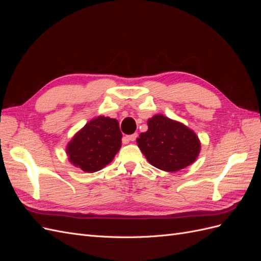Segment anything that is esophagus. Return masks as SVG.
I'll use <instances>...</instances> for the list:
<instances>
[{"instance_id":"esophagus-1","label":"esophagus","mask_w":261,"mask_h":261,"mask_svg":"<svg viewBox=\"0 0 261 261\" xmlns=\"http://www.w3.org/2000/svg\"><path fill=\"white\" fill-rule=\"evenodd\" d=\"M136 138H137V134L136 133L133 134V135H128V136L125 137V139L127 140V141H134V140H136Z\"/></svg>"}]
</instances>
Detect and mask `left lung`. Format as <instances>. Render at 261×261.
I'll use <instances>...</instances> for the list:
<instances>
[{
  "instance_id": "obj_1",
  "label": "left lung",
  "mask_w": 261,
  "mask_h": 261,
  "mask_svg": "<svg viewBox=\"0 0 261 261\" xmlns=\"http://www.w3.org/2000/svg\"><path fill=\"white\" fill-rule=\"evenodd\" d=\"M137 145L150 164L167 172L188 167L200 152L198 136L162 114L149 118L148 130L140 134Z\"/></svg>"
}]
</instances>
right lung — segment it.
Instances as JSON below:
<instances>
[{"instance_id":"obj_1","label":"right lung","mask_w":261,"mask_h":261,"mask_svg":"<svg viewBox=\"0 0 261 261\" xmlns=\"http://www.w3.org/2000/svg\"><path fill=\"white\" fill-rule=\"evenodd\" d=\"M122 133L115 118L98 116L89 121L69 141V162L84 172L93 173L113 160L121 148Z\"/></svg>"}]
</instances>
